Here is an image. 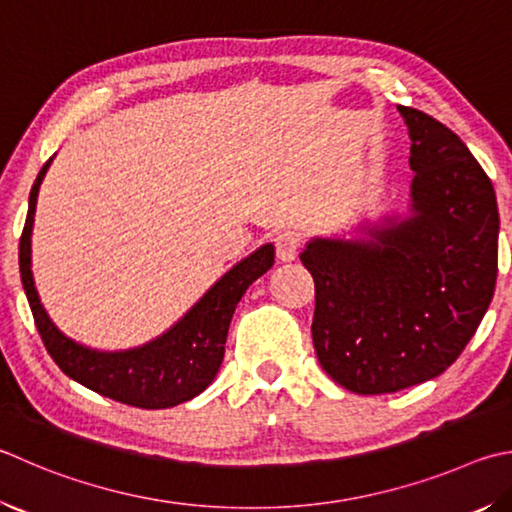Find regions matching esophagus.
I'll return each instance as SVG.
<instances>
[{
	"label": "esophagus",
	"instance_id": "esophagus-1",
	"mask_svg": "<svg viewBox=\"0 0 512 512\" xmlns=\"http://www.w3.org/2000/svg\"><path fill=\"white\" fill-rule=\"evenodd\" d=\"M300 244H302V237L297 235L295 230H284L280 235L275 237V250H277V257L282 259V262H293L300 253Z\"/></svg>",
	"mask_w": 512,
	"mask_h": 512
}]
</instances>
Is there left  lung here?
Instances as JSON below:
<instances>
[{
  "label": "left lung",
  "instance_id": "8db88e82",
  "mask_svg": "<svg viewBox=\"0 0 512 512\" xmlns=\"http://www.w3.org/2000/svg\"><path fill=\"white\" fill-rule=\"evenodd\" d=\"M410 129V219L365 241L315 239L313 347L349 392L392 394L443 374L486 315L497 282L495 188L466 143L425 111Z\"/></svg>",
  "mask_w": 512,
  "mask_h": 512
}]
</instances>
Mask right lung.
Here are the masks:
<instances>
[{
	"instance_id": "obj_1",
	"label": "right lung",
	"mask_w": 512,
	"mask_h": 512,
	"mask_svg": "<svg viewBox=\"0 0 512 512\" xmlns=\"http://www.w3.org/2000/svg\"><path fill=\"white\" fill-rule=\"evenodd\" d=\"M46 161L37 174L29 197V215L20 237V275L24 293L29 297L35 327L40 331L49 356L64 374L80 385L94 389L100 396L141 410H165L199 396L221 367L226 351L228 327L237 302L257 277H262L275 262L271 244L255 250L239 262L201 297L199 304L163 333L159 340L132 351L102 353L91 351L55 329L42 309L31 275V228L35 215L37 190L46 174Z\"/></svg>"
}]
</instances>
